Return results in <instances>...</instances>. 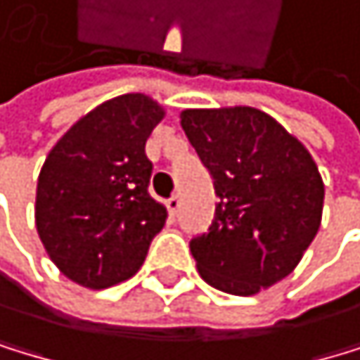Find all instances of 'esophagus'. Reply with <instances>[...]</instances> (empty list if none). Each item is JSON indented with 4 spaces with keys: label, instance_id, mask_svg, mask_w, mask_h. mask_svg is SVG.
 I'll return each mask as SVG.
<instances>
[{
    "label": "esophagus",
    "instance_id": "1",
    "mask_svg": "<svg viewBox=\"0 0 360 360\" xmlns=\"http://www.w3.org/2000/svg\"><path fill=\"white\" fill-rule=\"evenodd\" d=\"M165 207H168V214L174 219L179 214V207H181V199H179V195L170 197L168 201H165Z\"/></svg>",
    "mask_w": 360,
    "mask_h": 360
}]
</instances>
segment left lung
I'll return each mask as SVG.
<instances>
[{"mask_svg":"<svg viewBox=\"0 0 360 360\" xmlns=\"http://www.w3.org/2000/svg\"><path fill=\"white\" fill-rule=\"evenodd\" d=\"M181 128L219 197L212 226L190 241L201 278L236 297L278 283L321 226L326 188L312 155L250 105L184 110Z\"/></svg>","mask_w":360,"mask_h":360,"instance_id":"left-lung-1","label":"left lung"}]
</instances>
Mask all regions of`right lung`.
<instances>
[{"label":"right lung","instance_id":"right-lung-1","mask_svg":"<svg viewBox=\"0 0 360 360\" xmlns=\"http://www.w3.org/2000/svg\"><path fill=\"white\" fill-rule=\"evenodd\" d=\"M165 110L141 92L103 101L61 136L37 179L34 224L70 281L103 290L141 268L165 207L150 197L146 141Z\"/></svg>","mask_w":360,"mask_h":360}]
</instances>
